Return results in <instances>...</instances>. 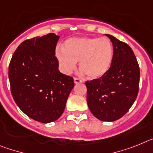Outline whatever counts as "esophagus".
Listing matches in <instances>:
<instances>
[{
	"label": "esophagus",
	"mask_w": 153,
	"mask_h": 153,
	"mask_svg": "<svg viewBox=\"0 0 153 153\" xmlns=\"http://www.w3.org/2000/svg\"><path fill=\"white\" fill-rule=\"evenodd\" d=\"M74 82L75 84H78V83H82V80H81L80 78H74Z\"/></svg>",
	"instance_id": "34e87169"
}]
</instances>
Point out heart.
I'll return each instance as SVG.
<instances>
[{"label": "heart", "instance_id": "heart-1", "mask_svg": "<svg viewBox=\"0 0 153 153\" xmlns=\"http://www.w3.org/2000/svg\"><path fill=\"white\" fill-rule=\"evenodd\" d=\"M55 55L63 72L70 74L79 68L90 78H99L108 72L114 58L112 43L106 38H71Z\"/></svg>", "mask_w": 153, "mask_h": 153}]
</instances>
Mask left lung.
<instances>
[{"mask_svg": "<svg viewBox=\"0 0 153 153\" xmlns=\"http://www.w3.org/2000/svg\"><path fill=\"white\" fill-rule=\"evenodd\" d=\"M114 58L105 75L87 81V102L93 115L104 122H113L123 116L137 98L140 70L132 48L110 34Z\"/></svg>", "mask_w": 153, "mask_h": 153, "instance_id": "obj_1", "label": "left lung"}]
</instances>
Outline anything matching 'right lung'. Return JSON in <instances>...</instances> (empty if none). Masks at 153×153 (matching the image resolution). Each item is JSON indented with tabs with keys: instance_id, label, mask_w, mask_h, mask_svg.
I'll return each instance as SVG.
<instances>
[{
	"instance_id": "obj_1",
	"label": "right lung",
	"mask_w": 153,
	"mask_h": 153,
	"mask_svg": "<svg viewBox=\"0 0 153 153\" xmlns=\"http://www.w3.org/2000/svg\"><path fill=\"white\" fill-rule=\"evenodd\" d=\"M59 36L50 33L24 41L8 68L10 91L20 109L30 119L49 123L60 118L74 88L72 77L58 70L55 48Z\"/></svg>"
}]
</instances>
